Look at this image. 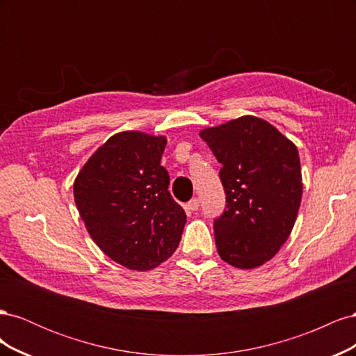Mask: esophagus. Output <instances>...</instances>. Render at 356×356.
Listing matches in <instances>:
<instances>
[{"instance_id": "1", "label": "esophagus", "mask_w": 356, "mask_h": 356, "mask_svg": "<svg viewBox=\"0 0 356 356\" xmlns=\"http://www.w3.org/2000/svg\"><path fill=\"white\" fill-rule=\"evenodd\" d=\"M199 207H200V202H199V199H197V197L191 199V200L187 203V209H188V211H191V212L197 211V209H199Z\"/></svg>"}]
</instances>
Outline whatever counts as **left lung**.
<instances>
[{
	"label": "left lung",
	"mask_w": 356,
	"mask_h": 356,
	"mask_svg": "<svg viewBox=\"0 0 356 356\" xmlns=\"http://www.w3.org/2000/svg\"><path fill=\"white\" fill-rule=\"evenodd\" d=\"M222 165L225 211L213 221L220 257L255 268L281 250L294 227L303 195L298 149L268 122L242 115L200 131Z\"/></svg>",
	"instance_id": "obj_1"
}]
</instances>
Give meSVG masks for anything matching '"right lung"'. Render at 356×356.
Returning a JSON list of instances; mask_svg holds the SVG:
<instances>
[{"instance_id": "obj_1", "label": "right lung", "mask_w": 356, "mask_h": 356, "mask_svg": "<svg viewBox=\"0 0 356 356\" xmlns=\"http://www.w3.org/2000/svg\"><path fill=\"white\" fill-rule=\"evenodd\" d=\"M166 136L126 131L106 139L74 181L90 238L129 270H152L179 245L187 215L172 199L160 165Z\"/></svg>"}]
</instances>
